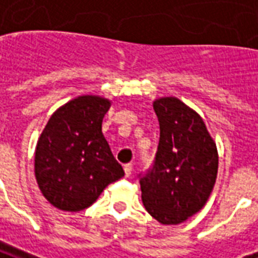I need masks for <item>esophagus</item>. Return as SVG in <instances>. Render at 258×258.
<instances>
[{
  "label": "esophagus",
  "mask_w": 258,
  "mask_h": 258,
  "mask_svg": "<svg viewBox=\"0 0 258 258\" xmlns=\"http://www.w3.org/2000/svg\"><path fill=\"white\" fill-rule=\"evenodd\" d=\"M123 170H125V176L129 177L132 174V170H133V165H132V163H126V165L123 166Z\"/></svg>",
  "instance_id": "obj_1"
}]
</instances>
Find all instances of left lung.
Segmentation results:
<instances>
[{"instance_id":"left-lung-1","label":"left lung","mask_w":258,"mask_h":258,"mask_svg":"<svg viewBox=\"0 0 258 258\" xmlns=\"http://www.w3.org/2000/svg\"><path fill=\"white\" fill-rule=\"evenodd\" d=\"M159 121L155 161L140 174L144 208L161 224H180L204 208L216 183L219 154L204 119L177 97L154 101Z\"/></svg>"}]
</instances>
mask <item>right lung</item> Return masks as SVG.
Wrapping results in <instances>:
<instances>
[{"mask_svg":"<svg viewBox=\"0 0 258 258\" xmlns=\"http://www.w3.org/2000/svg\"><path fill=\"white\" fill-rule=\"evenodd\" d=\"M111 101L80 96L56 110L35 148V178L45 198L64 212L96 202L107 185L125 174L103 136Z\"/></svg>","mask_w":258,"mask_h":258,"instance_id":"right-lung-1","label":"right lung"}]
</instances>
